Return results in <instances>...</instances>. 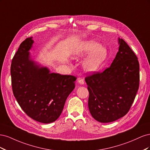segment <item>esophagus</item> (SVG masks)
I'll return each instance as SVG.
<instances>
[{"label": "esophagus", "mask_w": 150, "mask_h": 150, "mask_svg": "<svg viewBox=\"0 0 150 150\" xmlns=\"http://www.w3.org/2000/svg\"><path fill=\"white\" fill-rule=\"evenodd\" d=\"M78 82L79 84L81 85H83L84 84V79L82 78H78Z\"/></svg>", "instance_id": "1"}]
</instances>
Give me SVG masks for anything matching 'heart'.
Listing matches in <instances>:
<instances>
[{"label":"heart","instance_id":"b5f03b06","mask_svg":"<svg viewBox=\"0 0 150 150\" xmlns=\"http://www.w3.org/2000/svg\"><path fill=\"white\" fill-rule=\"evenodd\" d=\"M89 54L83 64L84 71L88 72L96 71L99 66L105 61L107 56V51L105 47L93 40H86L81 42L77 51L76 56L83 57Z\"/></svg>","mask_w":150,"mask_h":150}]
</instances>
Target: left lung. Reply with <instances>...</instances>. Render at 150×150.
I'll return each instance as SVG.
<instances>
[{
	"instance_id": "8db88e82",
	"label": "left lung",
	"mask_w": 150,
	"mask_h": 150,
	"mask_svg": "<svg viewBox=\"0 0 150 150\" xmlns=\"http://www.w3.org/2000/svg\"><path fill=\"white\" fill-rule=\"evenodd\" d=\"M110 67L85 78L89 93L88 108L96 121L110 122L129 111L139 88L138 58L123 39Z\"/></svg>"
}]
</instances>
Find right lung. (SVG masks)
Masks as SVG:
<instances>
[{
  "label": "right lung",
  "instance_id": "1",
  "mask_svg": "<svg viewBox=\"0 0 150 150\" xmlns=\"http://www.w3.org/2000/svg\"><path fill=\"white\" fill-rule=\"evenodd\" d=\"M33 38L22 42L11 67L12 87L17 103L28 116L42 123L55 121L75 88V76L50 72L30 57Z\"/></svg>",
  "mask_w": 150,
  "mask_h": 150
}]
</instances>
